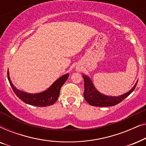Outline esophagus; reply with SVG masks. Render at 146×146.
I'll return each mask as SVG.
<instances>
[{
  "mask_svg": "<svg viewBox=\"0 0 146 146\" xmlns=\"http://www.w3.org/2000/svg\"><path fill=\"white\" fill-rule=\"evenodd\" d=\"M78 70H80V68H78Z\"/></svg>",
  "mask_w": 146,
  "mask_h": 146,
  "instance_id": "1",
  "label": "esophagus"
}]
</instances>
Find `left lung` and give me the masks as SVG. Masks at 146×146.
<instances>
[{
  "label": "left lung",
  "mask_w": 146,
  "mask_h": 146,
  "mask_svg": "<svg viewBox=\"0 0 146 146\" xmlns=\"http://www.w3.org/2000/svg\"><path fill=\"white\" fill-rule=\"evenodd\" d=\"M82 76L84 80V97L86 101L90 105L98 107L112 106H115L120 103L123 100L127 98L134 90L137 83V81L130 90L122 95L117 96H110L103 94L100 92L95 88L94 85L92 82V80L88 76L83 74Z\"/></svg>",
  "instance_id": "left-lung-1"
}]
</instances>
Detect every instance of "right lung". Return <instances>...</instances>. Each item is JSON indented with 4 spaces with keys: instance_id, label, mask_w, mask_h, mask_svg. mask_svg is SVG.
<instances>
[{
    "instance_id": "1",
    "label": "right lung",
    "mask_w": 146,
    "mask_h": 146,
    "mask_svg": "<svg viewBox=\"0 0 146 146\" xmlns=\"http://www.w3.org/2000/svg\"><path fill=\"white\" fill-rule=\"evenodd\" d=\"M7 75L8 80L15 94L27 104L38 107L49 106L54 104L58 98L62 86L69 76V74H66L57 79L46 90L37 94H30L17 89L11 80L9 71Z\"/></svg>"
}]
</instances>
